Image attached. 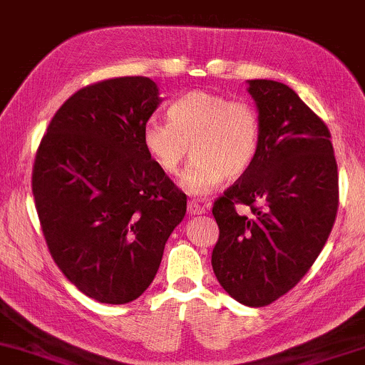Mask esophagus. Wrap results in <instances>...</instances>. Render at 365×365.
Here are the masks:
<instances>
[{"label": "esophagus", "instance_id": "1", "mask_svg": "<svg viewBox=\"0 0 365 365\" xmlns=\"http://www.w3.org/2000/svg\"><path fill=\"white\" fill-rule=\"evenodd\" d=\"M188 212L194 214V216H200V214L205 212L204 205H200L197 200H190L188 202Z\"/></svg>", "mask_w": 365, "mask_h": 365}]
</instances>
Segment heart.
Masks as SVG:
<instances>
[{"label":"heart","instance_id":"obj_1","mask_svg":"<svg viewBox=\"0 0 365 365\" xmlns=\"http://www.w3.org/2000/svg\"><path fill=\"white\" fill-rule=\"evenodd\" d=\"M170 122L149 118L143 144L155 165L175 177L192 155L182 185L190 194H207L227 178L252 168L260 149L262 122L252 103L207 90H192L168 108Z\"/></svg>","mask_w":365,"mask_h":365}]
</instances>
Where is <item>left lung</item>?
<instances>
[{"instance_id":"left-lung-1","label":"left lung","mask_w":365,"mask_h":365,"mask_svg":"<svg viewBox=\"0 0 365 365\" xmlns=\"http://www.w3.org/2000/svg\"><path fill=\"white\" fill-rule=\"evenodd\" d=\"M262 122L255 163L214 202L212 269L236 301L262 308L308 274L338 209V170L328 127L287 85L250 80ZM247 205V215L235 209Z\"/></svg>"}]
</instances>
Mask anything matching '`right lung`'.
<instances>
[{
	"mask_svg": "<svg viewBox=\"0 0 365 365\" xmlns=\"http://www.w3.org/2000/svg\"><path fill=\"white\" fill-rule=\"evenodd\" d=\"M161 98L144 76L112 78L69 96L38 144L32 192L47 248L83 294L125 304L155 279L187 195L143 144Z\"/></svg>",
	"mask_w": 365,
	"mask_h": 365,
	"instance_id": "add662e5",
	"label": "right lung"
}]
</instances>
